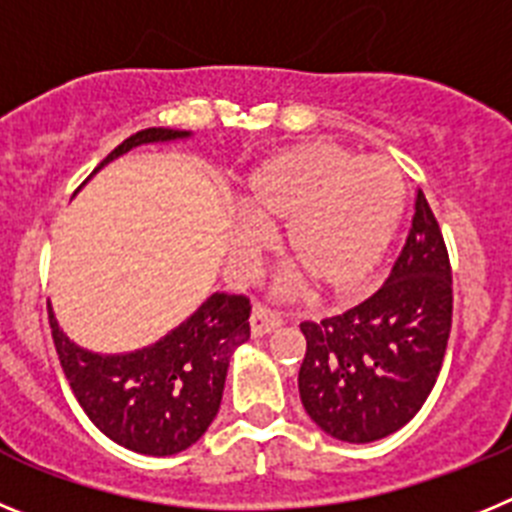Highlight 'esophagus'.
I'll return each mask as SVG.
<instances>
[{"instance_id":"obj_1","label":"esophagus","mask_w":512,"mask_h":512,"mask_svg":"<svg viewBox=\"0 0 512 512\" xmlns=\"http://www.w3.org/2000/svg\"><path fill=\"white\" fill-rule=\"evenodd\" d=\"M281 324H283L281 314L270 309V306H265V304H255V306H252L250 330H252V335H255V337L268 335V332L278 330Z\"/></svg>"}]
</instances>
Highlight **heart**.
<instances>
[{"label": "heart", "mask_w": 512, "mask_h": 512, "mask_svg": "<svg viewBox=\"0 0 512 512\" xmlns=\"http://www.w3.org/2000/svg\"><path fill=\"white\" fill-rule=\"evenodd\" d=\"M404 177L384 157L311 141L262 159L247 175L234 255L250 262L268 244L265 226H286V255L311 286L355 293L379 268L404 213Z\"/></svg>", "instance_id": "b5f03b06"}]
</instances>
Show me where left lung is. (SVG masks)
Returning <instances> with one entry per match:
<instances>
[{"mask_svg":"<svg viewBox=\"0 0 512 512\" xmlns=\"http://www.w3.org/2000/svg\"><path fill=\"white\" fill-rule=\"evenodd\" d=\"M451 262L441 226L417 190L410 237L371 299L322 322H301L306 415L345 443H373L420 412L451 332Z\"/></svg>","mask_w":512,"mask_h":512,"instance_id":"8db88e82","label":"left lung"}]
</instances>
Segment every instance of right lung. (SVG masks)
<instances>
[{"mask_svg":"<svg viewBox=\"0 0 512 512\" xmlns=\"http://www.w3.org/2000/svg\"><path fill=\"white\" fill-rule=\"evenodd\" d=\"M190 136L175 128H144L115 146L97 170L136 146ZM48 322L66 381L92 425L128 451L172 456L201 441L219 412L231 355L250 340V299L211 293L154 345L115 355L79 348L64 335L51 304Z\"/></svg>","mask_w":512,"mask_h":512,"instance_id":"right-lung-1","label":"right lung"}]
</instances>
